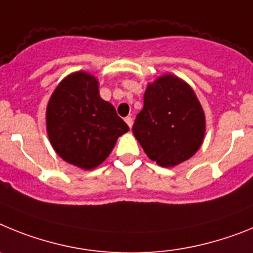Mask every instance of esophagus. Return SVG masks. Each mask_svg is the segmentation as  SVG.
<instances>
[{"instance_id": "esophagus-1", "label": "esophagus", "mask_w": 253, "mask_h": 253, "mask_svg": "<svg viewBox=\"0 0 253 253\" xmlns=\"http://www.w3.org/2000/svg\"><path fill=\"white\" fill-rule=\"evenodd\" d=\"M125 121H126V124L128 125V127H132V118L126 117V118H125Z\"/></svg>"}]
</instances>
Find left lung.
<instances>
[{
	"instance_id": "obj_1",
	"label": "left lung",
	"mask_w": 253,
	"mask_h": 253,
	"mask_svg": "<svg viewBox=\"0 0 253 253\" xmlns=\"http://www.w3.org/2000/svg\"><path fill=\"white\" fill-rule=\"evenodd\" d=\"M132 132L149 158L160 167L190 159L205 136V114L190 85L174 75H163L148 85L144 108Z\"/></svg>"
}]
</instances>
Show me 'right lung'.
Wrapping results in <instances>:
<instances>
[{
	"mask_svg": "<svg viewBox=\"0 0 253 253\" xmlns=\"http://www.w3.org/2000/svg\"><path fill=\"white\" fill-rule=\"evenodd\" d=\"M49 141L65 162L81 169L102 164L128 126L99 95L93 75L78 71L61 81L47 105Z\"/></svg>",
	"mask_w": 253,
	"mask_h": 253,
	"instance_id": "obj_1",
	"label": "right lung"
}]
</instances>
